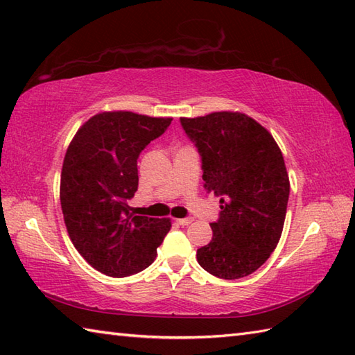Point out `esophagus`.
<instances>
[{"instance_id":"esophagus-1","label":"esophagus","mask_w":355,"mask_h":355,"mask_svg":"<svg viewBox=\"0 0 355 355\" xmlns=\"http://www.w3.org/2000/svg\"><path fill=\"white\" fill-rule=\"evenodd\" d=\"M192 221H193L192 218H178V220H175L178 225H189Z\"/></svg>"}]
</instances>
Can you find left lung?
I'll use <instances>...</instances> for the list:
<instances>
[{
	"label": "left lung",
	"mask_w": 355,
	"mask_h": 355,
	"mask_svg": "<svg viewBox=\"0 0 355 355\" xmlns=\"http://www.w3.org/2000/svg\"><path fill=\"white\" fill-rule=\"evenodd\" d=\"M202 162L205 187L220 195L212 241L197 250L210 275L239 279L266 262L282 235L290 180L281 149L266 128L238 111L182 117Z\"/></svg>",
	"instance_id": "obj_1"
}]
</instances>
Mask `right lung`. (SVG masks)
<instances>
[{
    "mask_svg": "<svg viewBox=\"0 0 355 355\" xmlns=\"http://www.w3.org/2000/svg\"><path fill=\"white\" fill-rule=\"evenodd\" d=\"M171 122L103 111L79 128L67 149L59 191L65 227L82 258L103 275L145 270L171 230L169 218L139 216L128 206L139 187L140 153Z\"/></svg>",
    "mask_w": 355,
    "mask_h": 355,
    "instance_id": "1",
    "label": "right lung"
}]
</instances>
